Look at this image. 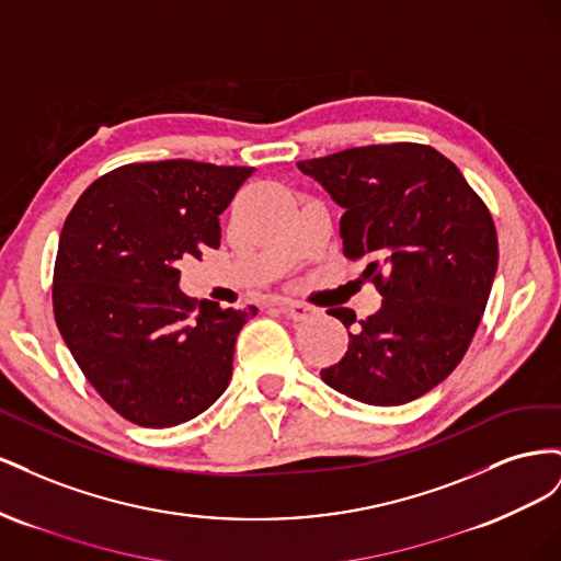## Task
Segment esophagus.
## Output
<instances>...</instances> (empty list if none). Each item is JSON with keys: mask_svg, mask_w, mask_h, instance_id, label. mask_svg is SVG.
Wrapping results in <instances>:
<instances>
[{"mask_svg": "<svg viewBox=\"0 0 561 561\" xmlns=\"http://www.w3.org/2000/svg\"><path fill=\"white\" fill-rule=\"evenodd\" d=\"M278 309L280 313H285L290 320L299 322V320H309L316 316V309L309 307V304H301V301H278Z\"/></svg>", "mask_w": 561, "mask_h": 561, "instance_id": "obj_1", "label": "esophagus"}]
</instances>
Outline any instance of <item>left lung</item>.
<instances>
[{"label":"left lung","instance_id":"obj_1","mask_svg":"<svg viewBox=\"0 0 561 561\" xmlns=\"http://www.w3.org/2000/svg\"><path fill=\"white\" fill-rule=\"evenodd\" d=\"M344 208V254L363 262L381 309L348 332V351L320 369L330 388L393 407L426 396L466 355L499 266L484 201L437 149L369 145L297 163ZM348 312V317L343 313ZM346 328L353 311L334 309Z\"/></svg>","mask_w":561,"mask_h":561}]
</instances>
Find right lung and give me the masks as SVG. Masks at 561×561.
Masks as SVG:
<instances>
[{"instance_id":"obj_1","label":"right lung","mask_w":561,"mask_h":561,"mask_svg":"<svg viewBox=\"0 0 561 561\" xmlns=\"http://www.w3.org/2000/svg\"><path fill=\"white\" fill-rule=\"evenodd\" d=\"M252 168L190 159L128 163L95 180L67 215L54 313L83 377L114 412L168 428L225 393L233 348L257 313L186 297L180 260L219 245V215Z\"/></svg>"}]
</instances>
